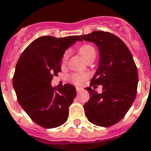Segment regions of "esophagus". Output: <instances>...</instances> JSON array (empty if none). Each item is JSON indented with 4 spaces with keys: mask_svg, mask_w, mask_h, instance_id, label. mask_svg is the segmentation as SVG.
<instances>
[{
    "mask_svg": "<svg viewBox=\"0 0 151 151\" xmlns=\"http://www.w3.org/2000/svg\"><path fill=\"white\" fill-rule=\"evenodd\" d=\"M76 91H77L78 93H80V92L83 91V89H82V88H81V87H76Z\"/></svg>",
    "mask_w": 151,
    "mask_h": 151,
    "instance_id": "obj_1",
    "label": "esophagus"
}]
</instances>
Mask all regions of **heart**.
Masks as SVG:
<instances>
[{
	"label": "heart",
	"mask_w": 151,
	"mask_h": 151,
	"mask_svg": "<svg viewBox=\"0 0 151 151\" xmlns=\"http://www.w3.org/2000/svg\"><path fill=\"white\" fill-rule=\"evenodd\" d=\"M79 52L82 56V58L85 60H88L90 58H95V49L93 48V46L86 44V45H83L82 47H80ZM69 57V52H65V54L63 55L62 60V64L63 65H65V63L67 62V59ZM87 77L86 74L82 73H75L70 76V81L73 82L75 84H81L83 81H85Z\"/></svg>",
	"instance_id": "obj_1"
}]
</instances>
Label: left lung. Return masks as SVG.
<instances>
[{
  "mask_svg": "<svg viewBox=\"0 0 151 151\" xmlns=\"http://www.w3.org/2000/svg\"><path fill=\"white\" fill-rule=\"evenodd\" d=\"M81 39L93 42L99 48V62L91 86H103L101 93L86 88L90 98L84 105L85 113L91 123L108 127L121 121L136 99L137 65L128 47L114 34L94 31L82 35Z\"/></svg>",
  "mask_w": 151,
  "mask_h": 151,
  "instance_id": "left-lung-1",
  "label": "left lung"
}]
</instances>
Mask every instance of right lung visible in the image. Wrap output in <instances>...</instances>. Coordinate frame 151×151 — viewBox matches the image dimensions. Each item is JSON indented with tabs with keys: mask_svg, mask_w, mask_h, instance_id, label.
Here are the masks:
<instances>
[{
	"mask_svg": "<svg viewBox=\"0 0 151 151\" xmlns=\"http://www.w3.org/2000/svg\"><path fill=\"white\" fill-rule=\"evenodd\" d=\"M78 41H82L81 35L60 38L42 36L26 47L16 64L13 87L19 104L35 123L44 128L58 127L68 118L76 89L70 84L58 89L51 82L62 70L65 52Z\"/></svg>",
	"mask_w": 151,
	"mask_h": 151,
	"instance_id": "1",
	"label": "right lung"
}]
</instances>
